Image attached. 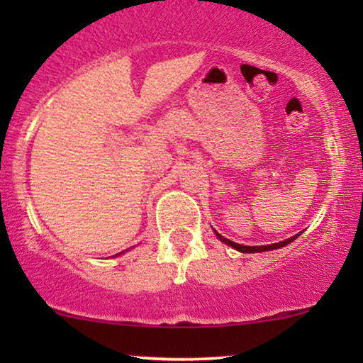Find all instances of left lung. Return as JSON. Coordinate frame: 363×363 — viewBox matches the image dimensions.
<instances>
[{
  "mask_svg": "<svg viewBox=\"0 0 363 363\" xmlns=\"http://www.w3.org/2000/svg\"><path fill=\"white\" fill-rule=\"evenodd\" d=\"M215 234H216V237H218L220 240H222V242H225L227 245H230V247H234V249H237V251H240V252H264V251H273V249L285 247V245H286V244H290L291 240L297 239V235H301V234H297V235L290 237V239L281 240V242L269 244V245H242V244H237V242H232V240L225 239V237H223V235H220L218 232H215Z\"/></svg>",
  "mask_w": 363,
  "mask_h": 363,
  "instance_id": "1",
  "label": "left lung"
}]
</instances>
